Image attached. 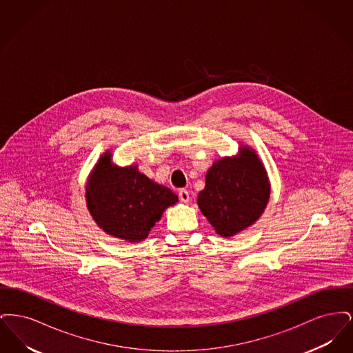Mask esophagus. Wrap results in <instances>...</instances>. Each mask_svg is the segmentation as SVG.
Wrapping results in <instances>:
<instances>
[{"label": "esophagus", "mask_w": 353, "mask_h": 353, "mask_svg": "<svg viewBox=\"0 0 353 353\" xmlns=\"http://www.w3.org/2000/svg\"><path fill=\"white\" fill-rule=\"evenodd\" d=\"M179 197H180V201L184 202V203L189 202V193H188L186 189H181V190L179 192Z\"/></svg>", "instance_id": "esophagus-1"}]
</instances>
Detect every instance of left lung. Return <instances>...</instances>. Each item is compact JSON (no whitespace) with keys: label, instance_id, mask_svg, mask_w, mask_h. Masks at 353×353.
I'll list each match as a JSON object with an SVG mask.
<instances>
[{"label":"left lung","instance_id":"8db88e82","mask_svg":"<svg viewBox=\"0 0 353 353\" xmlns=\"http://www.w3.org/2000/svg\"><path fill=\"white\" fill-rule=\"evenodd\" d=\"M268 170L258 153L241 145L235 156L216 160L197 196L202 214L223 238H232L254 225L270 200Z\"/></svg>","mask_w":353,"mask_h":353}]
</instances>
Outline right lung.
I'll use <instances>...</instances> for the list:
<instances>
[{
  "mask_svg": "<svg viewBox=\"0 0 353 353\" xmlns=\"http://www.w3.org/2000/svg\"><path fill=\"white\" fill-rule=\"evenodd\" d=\"M84 197L101 230L130 243L144 241L165 209L179 201L177 194L139 172L137 165H117L111 150L101 153L91 169Z\"/></svg>",
  "mask_w": 353,
  "mask_h": 353,
  "instance_id": "add662e5",
  "label": "right lung"
}]
</instances>
